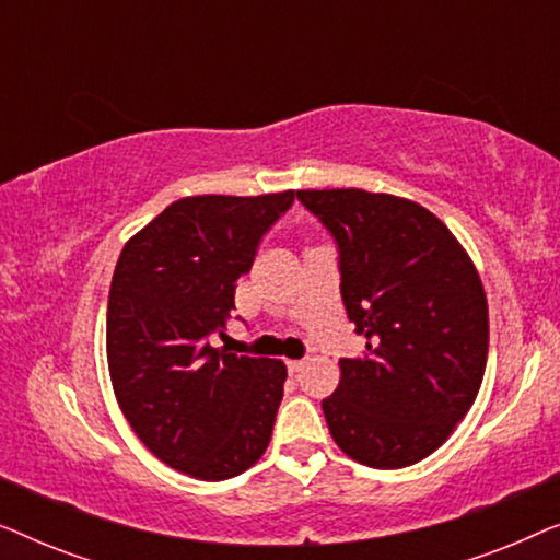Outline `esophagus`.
<instances>
[{
  "instance_id": "esophagus-1",
  "label": "esophagus",
  "mask_w": 560,
  "mask_h": 560,
  "mask_svg": "<svg viewBox=\"0 0 560 560\" xmlns=\"http://www.w3.org/2000/svg\"><path fill=\"white\" fill-rule=\"evenodd\" d=\"M303 366H305V359H290V362H288V372L295 374V372H301Z\"/></svg>"
}]
</instances>
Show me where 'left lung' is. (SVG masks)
Returning <instances> with one entry per match:
<instances>
[{
  "instance_id": "8db88e82",
  "label": "left lung",
  "mask_w": 560,
  "mask_h": 560,
  "mask_svg": "<svg viewBox=\"0 0 560 560\" xmlns=\"http://www.w3.org/2000/svg\"><path fill=\"white\" fill-rule=\"evenodd\" d=\"M334 236L341 301L362 357L320 402L336 446L374 469L431 456L477 400L487 366V295L471 259L420 203L359 188L298 190Z\"/></svg>"
}]
</instances>
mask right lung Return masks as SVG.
<instances>
[{
	"label": "right lung",
	"mask_w": 560,
	"mask_h": 560,
	"mask_svg": "<svg viewBox=\"0 0 560 560\" xmlns=\"http://www.w3.org/2000/svg\"><path fill=\"white\" fill-rule=\"evenodd\" d=\"M295 201L180 198L125 244L106 305L114 395L144 446L173 469L221 481L270 443L288 377L280 359L213 349L259 242Z\"/></svg>",
	"instance_id": "right-lung-1"
}]
</instances>
